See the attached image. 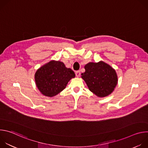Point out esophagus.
I'll return each instance as SVG.
<instances>
[{
	"label": "esophagus",
	"mask_w": 148,
	"mask_h": 148,
	"mask_svg": "<svg viewBox=\"0 0 148 148\" xmlns=\"http://www.w3.org/2000/svg\"><path fill=\"white\" fill-rule=\"evenodd\" d=\"M80 74H81V73L79 71H77L75 72V75L77 77H79L80 76Z\"/></svg>",
	"instance_id": "obj_1"
}]
</instances>
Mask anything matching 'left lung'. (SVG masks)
Wrapping results in <instances>:
<instances>
[{"label":"left lung","instance_id":"8db88e82","mask_svg":"<svg viewBox=\"0 0 148 148\" xmlns=\"http://www.w3.org/2000/svg\"><path fill=\"white\" fill-rule=\"evenodd\" d=\"M86 71L81 74L92 92L98 97H105L111 94L118 83L115 70L103 61L89 62L84 66Z\"/></svg>","mask_w":148,"mask_h":148}]
</instances>
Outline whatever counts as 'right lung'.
Here are the masks:
<instances>
[{
	"instance_id": "1",
	"label": "right lung",
	"mask_w": 148,
	"mask_h": 148,
	"mask_svg": "<svg viewBox=\"0 0 148 148\" xmlns=\"http://www.w3.org/2000/svg\"><path fill=\"white\" fill-rule=\"evenodd\" d=\"M74 72L67 68L64 63L52 60L38 69L35 73L36 86L41 93L47 97H54L64 90L73 78Z\"/></svg>"
}]
</instances>
